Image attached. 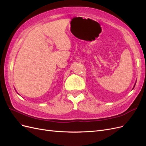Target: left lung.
<instances>
[{
  "label": "left lung",
  "mask_w": 146,
  "mask_h": 146,
  "mask_svg": "<svg viewBox=\"0 0 146 146\" xmlns=\"http://www.w3.org/2000/svg\"><path fill=\"white\" fill-rule=\"evenodd\" d=\"M134 87H135V86H134Z\"/></svg>",
  "instance_id": "1"
}]
</instances>
